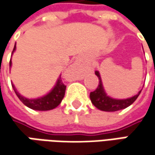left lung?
I'll return each mask as SVG.
<instances>
[{"mask_svg":"<svg viewBox=\"0 0 155 155\" xmlns=\"http://www.w3.org/2000/svg\"><path fill=\"white\" fill-rule=\"evenodd\" d=\"M95 73L98 78L99 84L97 88L96 89V91L91 92L90 97L91 100V103L98 110H103V111H108V112H114V111H117V110H123V109L127 108L129 105L133 104L141 92V91H140L137 95L128 99L118 100V99L111 98L110 97H108L104 91L99 72L97 71H96Z\"/></svg>","mask_w":155,"mask_h":155,"instance_id":"obj_1","label":"left lung"}]
</instances>
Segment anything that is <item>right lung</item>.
<instances>
[{
  "mask_svg": "<svg viewBox=\"0 0 155 155\" xmlns=\"http://www.w3.org/2000/svg\"><path fill=\"white\" fill-rule=\"evenodd\" d=\"M16 46L15 45L13 52L15 50ZM11 60L9 62V65L11 66ZM13 89L15 91V94L17 95V97L21 100L23 104L28 108L35 110H41V111H45V110H53L54 108H56L57 106H58L59 104L61 103L62 99L64 97V93H65V89L66 86L64 84L61 79V76L58 78V82H57L55 87L51 90V92H49L47 95H45L44 97L37 99H27L26 97H23L21 96L19 93L17 92L15 86L12 84Z\"/></svg>",
  "mask_w": 155,
  "mask_h": 155,
  "instance_id": "right-lung-1",
  "label": "right lung"
}]
</instances>
